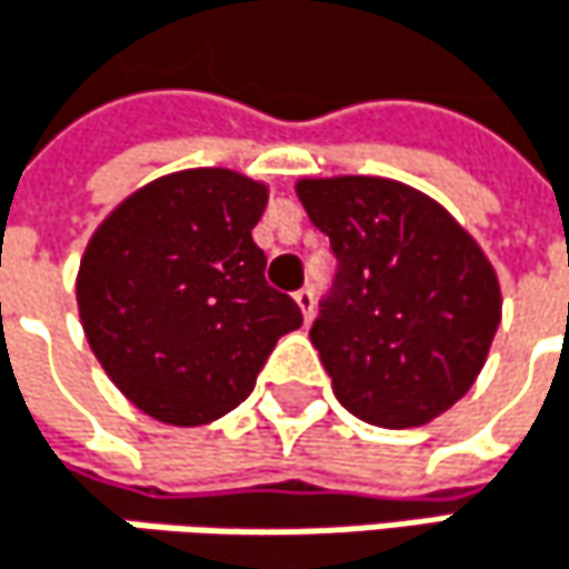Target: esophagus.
Listing matches in <instances>:
<instances>
[{
	"label": "esophagus",
	"mask_w": 569,
	"mask_h": 569,
	"mask_svg": "<svg viewBox=\"0 0 569 569\" xmlns=\"http://www.w3.org/2000/svg\"><path fill=\"white\" fill-rule=\"evenodd\" d=\"M292 299H296V306H299L302 319L309 322V319H312V312H316V296H312V289H296V292H292Z\"/></svg>",
	"instance_id": "1"
}]
</instances>
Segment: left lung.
<instances>
[{"mask_svg":"<svg viewBox=\"0 0 569 569\" xmlns=\"http://www.w3.org/2000/svg\"><path fill=\"white\" fill-rule=\"evenodd\" d=\"M296 193L339 263L309 329L336 398L379 428L438 418L495 342V267L441 203L398 180L306 177Z\"/></svg>","mask_w":569,"mask_h":569,"instance_id":"8db88e82","label":"left lung"}]
</instances>
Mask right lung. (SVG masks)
<instances>
[{
  "label": "right lung",
  "instance_id": "obj_1",
  "mask_svg": "<svg viewBox=\"0 0 569 569\" xmlns=\"http://www.w3.org/2000/svg\"><path fill=\"white\" fill-rule=\"evenodd\" d=\"M267 197L223 168L168 173L94 230L78 270L81 326L144 415L180 428L217 421L253 392L277 339L302 326L253 243Z\"/></svg>",
  "mask_w": 569,
  "mask_h": 569
}]
</instances>
